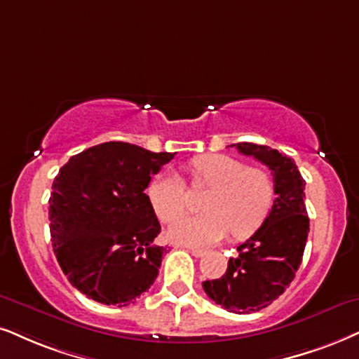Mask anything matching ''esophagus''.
<instances>
[{
  "label": "esophagus",
  "mask_w": 359,
  "mask_h": 359,
  "mask_svg": "<svg viewBox=\"0 0 359 359\" xmlns=\"http://www.w3.org/2000/svg\"><path fill=\"white\" fill-rule=\"evenodd\" d=\"M185 248H187V250L192 253L194 257H197V258H201V257H203L207 253L205 250H203V248H197V247H185Z\"/></svg>",
  "instance_id": "34e87169"
}]
</instances>
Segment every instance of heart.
Returning <instances> with one entry per match:
<instances>
[{"label":"heart","mask_w":359,"mask_h":359,"mask_svg":"<svg viewBox=\"0 0 359 359\" xmlns=\"http://www.w3.org/2000/svg\"><path fill=\"white\" fill-rule=\"evenodd\" d=\"M194 182L210 189L202 202L201 215H185L187 197L179 177L161 174L149 185V201L164 222L177 219L167 230L172 242L182 245H210L226 233L247 238L269 219L275 202V184L269 172L248 167L238 158L224 154H207L194 158Z\"/></svg>","instance_id":"b5f03b06"}]
</instances>
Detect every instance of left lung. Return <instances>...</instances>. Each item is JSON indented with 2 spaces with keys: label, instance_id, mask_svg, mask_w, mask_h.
I'll use <instances>...</instances> for the list:
<instances>
[{
  "label": "left lung",
  "instance_id": "8db88e82",
  "mask_svg": "<svg viewBox=\"0 0 359 359\" xmlns=\"http://www.w3.org/2000/svg\"><path fill=\"white\" fill-rule=\"evenodd\" d=\"M273 174L276 198L269 219L237 248L220 278L203 281L212 302L232 313L260 311L287 290L300 269L310 232L305 207V180L292 158L269 146L232 144Z\"/></svg>",
  "mask_w": 359,
  "mask_h": 359
}]
</instances>
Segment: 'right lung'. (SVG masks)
Wrapping results in <instances>:
<instances>
[{"mask_svg":"<svg viewBox=\"0 0 359 359\" xmlns=\"http://www.w3.org/2000/svg\"><path fill=\"white\" fill-rule=\"evenodd\" d=\"M175 152L104 142L59 169L49 197L54 255L69 283L94 302L127 306L152 287L167 248L144 194Z\"/></svg>","mask_w":359,"mask_h":359,"instance_id":"add662e5","label":"right lung"}]
</instances>
